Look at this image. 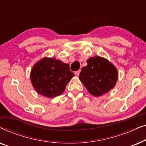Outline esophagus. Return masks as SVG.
<instances>
[{"instance_id": "34e87169", "label": "esophagus", "mask_w": 146, "mask_h": 146, "mask_svg": "<svg viewBox=\"0 0 146 146\" xmlns=\"http://www.w3.org/2000/svg\"><path fill=\"white\" fill-rule=\"evenodd\" d=\"M80 73V70H78V71H76L74 72L75 75H76V76H79Z\"/></svg>"}]
</instances>
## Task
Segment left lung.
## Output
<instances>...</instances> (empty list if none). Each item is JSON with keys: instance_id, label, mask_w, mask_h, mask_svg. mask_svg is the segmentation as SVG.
Masks as SVG:
<instances>
[{"instance_id": "8db88e82", "label": "left lung", "mask_w": 146, "mask_h": 146, "mask_svg": "<svg viewBox=\"0 0 146 146\" xmlns=\"http://www.w3.org/2000/svg\"><path fill=\"white\" fill-rule=\"evenodd\" d=\"M87 63L82 69L79 79L89 93L99 96L114 87L118 74L114 66L98 56L90 58Z\"/></svg>"}]
</instances>
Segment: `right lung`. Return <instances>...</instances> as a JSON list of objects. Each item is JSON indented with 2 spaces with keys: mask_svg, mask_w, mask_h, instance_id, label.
<instances>
[{
  "mask_svg": "<svg viewBox=\"0 0 146 146\" xmlns=\"http://www.w3.org/2000/svg\"><path fill=\"white\" fill-rule=\"evenodd\" d=\"M74 76L70 66L56 58H44L35 64L31 73V82L40 94L54 98L62 94Z\"/></svg>",
  "mask_w": 146,
  "mask_h": 146,
  "instance_id": "add662e5",
  "label": "right lung"
}]
</instances>
